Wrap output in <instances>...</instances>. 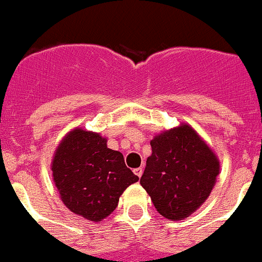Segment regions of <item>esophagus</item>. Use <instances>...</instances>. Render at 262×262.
Returning <instances> with one entry per match:
<instances>
[{
    "mask_svg": "<svg viewBox=\"0 0 262 262\" xmlns=\"http://www.w3.org/2000/svg\"><path fill=\"white\" fill-rule=\"evenodd\" d=\"M134 173H136V175L138 176V178H141V176L143 175V168H142V167L136 168V170H134Z\"/></svg>",
    "mask_w": 262,
    "mask_h": 262,
    "instance_id": "obj_1",
    "label": "esophagus"
}]
</instances>
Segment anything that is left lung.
<instances>
[{
  "label": "left lung",
  "mask_w": 262,
  "mask_h": 262,
  "mask_svg": "<svg viewBox=\"0 0 262 262\" xmlns=\"http://www.w3.org/2000/svg\"><path fill=\"white\" fill-rule=\"evenodd\" d=\"M150 147L141 185L161 215L182 221L209 198L221 168L218 156L187 123L156 134Z\"/></svg>",
  "instance_id": "obj_1"
}]
</instances>
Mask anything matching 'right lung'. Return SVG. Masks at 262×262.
I'll return each instance as SVG.
<instances>
[{
	"mask_svg": "<svg viewBox=\"0 0 262 262\" xmlns=\"http://www.w3.org/2000/svg\"><path fill=\"white\" fill-rule=\"evenodd\" d=\"M106 143L100 133L76 126L55 148L50 166L63 204L95 223L114 212L124 190L139 180Z\"/></svg>",
	"mask_w": 262,
	"mask_h": 262,
	"instance_id": "right-lung-1",
	"label": "right lung"
}]
</instances>
